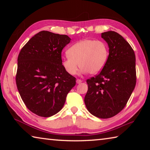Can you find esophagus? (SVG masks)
<instances>
[{"instance_id": "34e87169", "label": "esophagus", "mask_w": 150, "mask_h": 150, "mask_svg": "<svg viewBox=\"0 0 150 150\" xmlns=\"http://www.w3.org/2000/svg\"><path fill=\"white\" fill-rule=\"evenodd\" d=\"M76 82H77V84H79V83H81V82H82V80H81V79H77V81H76Z\"/></svg>"}]
</instances>
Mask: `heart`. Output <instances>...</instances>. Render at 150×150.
I'll return each instance as SVG.
<instances>
[{"mask_svg": "<svg viewBox=\"0 0 150 150\" xmlns=\"http://www.w3.org/2000/svg\"><path fill=\"white\" fill-rule=\"evenodd\" d=\"M68 56L63 58L62 66L67 74L73 75L78 65L82 73L91 75L100 72L107 62L109 50L103 40L85 39L78 42L67 50Z\"/></svg>", "mask_w": 150, "mask_h": 150, "instance_id": "b5f03b06", "label": "heart"}]
</instances>
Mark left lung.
Returning <instances> with one entry per match:
<instances>
[{"label": "left lung", "instance_id": "8db88e82", "mask_svg": "<svg viewBox=\"0 0 150 150\" xmlns=\"http://www.w3.org/2000/svg\"><path fill=\"white\" fill-rule=\"evenodd\" d=\"M107 42L109 55L102 71L87 80L85 103L91 114L109 118L125 107L136 83V56L130 45L117 32L101 34Z\"/></svg>", "mask_w": 150, "mask_h": 150}]
</instances>
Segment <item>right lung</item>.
<instances>
[{
  "mask_svg": "<svg viewBox=\"0 0 150 150\" xmlns=\"http://www.w3.org/2000/svg\"><path fill=\"white\" fill-rule=\"evenodd\" d=\"M71 41L67 35L41 31L22 48L18 57L16 86L25 105L42 117L62 110L76 83L62 66V52Z\"/></svg>",
  "mask_w": 150,
  "mask_h": 150,
  "instance_id": "right-lung-1",
  "label": "right lung"
}]
</instances>
